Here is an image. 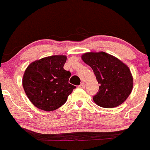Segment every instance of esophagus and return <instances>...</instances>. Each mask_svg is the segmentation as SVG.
Listing matches in <instances>:
<instances>
[{"label": "esophagus", "mask_w": 150, "mask_h": 150, "mask_svg": "<svg viewBox=\"0 0 150 150\" xmlns=\"http://www.w3.org/2000/svg\"><path fill=\"white\" fill-rule=\"evenodd\" d=\"M79 88H83V89L85 88V83H82L80 85H79Z\"/></svg>", "instance_id": "obj_1"}]
</instances>
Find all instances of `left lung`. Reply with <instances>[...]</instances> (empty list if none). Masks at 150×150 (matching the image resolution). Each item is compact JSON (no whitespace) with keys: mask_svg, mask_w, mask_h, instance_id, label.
Here are the masks:
<instances>
[{"mask_svg":"<svg viewBox=\"0 0 150 150\" xmlns=\"http://www.w3.org/2000/svg\"><path fill=\"white\" fill-rule=\"evenodd\" d=\"M82 59L93 69L99 86L93 100L102 108H116L130 95L133 78L125 64L105 52H86Z\"/></svg>","mask_w":150,"mask_h":150,"instance_id":"left-lung-1","label":"left lung"}]
</instances>
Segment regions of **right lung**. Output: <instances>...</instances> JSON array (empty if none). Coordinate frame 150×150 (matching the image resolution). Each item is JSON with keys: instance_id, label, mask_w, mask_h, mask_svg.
<instances>
[{"instance_id": "add662e5", "label": "right lung", "mask_w": 150, "mask_h": 150, "mask_svg": "<svg viewBox=\"0 0 150 150\" xmlns=\"http://www.w3.org/2000/svg\"><path fill=\"white\" fill-rule=\"evenodd\" d=\"M65 55H52L35 60L24 72L23 86L36 108L52 111L61 107L76 87L69 83L71 73L63 68Z\"/></svg>"}]
</instances>
